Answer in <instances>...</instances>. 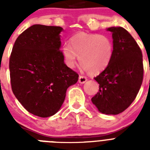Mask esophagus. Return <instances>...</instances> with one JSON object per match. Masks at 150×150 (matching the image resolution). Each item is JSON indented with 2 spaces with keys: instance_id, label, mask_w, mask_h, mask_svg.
<instances>
[{
  "instance_id": "1",
  "label": "esophagus",
  "mask_w": 150,
  "mask_h": 150,
  "mask_svg": "<svg viewBox=\"0 0 150 150\" xmlns=\"http://www.w3.org/2000/svg\"><path fill=\"white\" fill-rule=\"evenodd\" d=\"M87 81V78L86 76H83V75H80L79 77V82L81 83V84H83Z\"/></svg>"
}]
</instances>
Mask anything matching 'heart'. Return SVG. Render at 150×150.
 Returning <instances> with one entry per match:
<instances>
[{
  "label": "heart",
  "instance_id": "b5f03b06",
  "mask_svg": "<svg viewBox=\"0 0 150 150\" xmlns=\"http://www.w3.org/2000/svg\"><path fill=\"white\" fill-rule=\"evenodd\" d=\"M64 64L69 68L77 64L91 75H96L109 65L114 54L111 39L106 35L79 32L70 39V45L64 44L61 48Z\"/></svg>",
  "mask_w": 150,
  "mask_h": 150
}]
</instances>
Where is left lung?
<instances>
[{
	"label": "left lung",
	"mask_w": 150,
	"mask_h": 150,
	"mask_svg": "<svg viewBox=\"0 0 150 150\" xmlns=\"http://www.w3.org/2000/svg\"><path fill=\"white\" fill-rule=\"evenodd\" d=\"M114 54L109 65L94 79L100 84L92 102L100 112L118 114L134 101L143 80L142 50L122 27H110Z\"/></svg>",
	"instance_id": "8db88e82"
}]
</instances>
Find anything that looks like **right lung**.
<instances>
[{
  "label": "right lung",
  "mask_w": 150,
  "mask_h": 150,
  "mask_svg": "<svg viewBox=\"0 0 150 150\" xmlns=\"http://www.w3.org/2000/svg\"><path fill=\"white\" fill-rule=\"evenodd\" d=\"M60 26L33 25L15 40L9 60L11 89L29 113L47 117L58 111L79 75L66 66Z\"/></svg>",
  "instance_id": "add662e5"
}]
</instances>
